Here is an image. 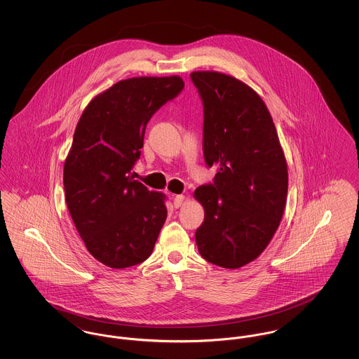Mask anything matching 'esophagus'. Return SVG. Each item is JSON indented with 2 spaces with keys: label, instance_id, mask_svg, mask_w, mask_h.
Returning a JSON list of instances; mask_svg holds the SVG:
<instances>
[{
  "label": "esophagus",
  "instance_id": "esophagus-1",
  "mask_svg": "<svg viewBox=\"0 0 359 359\" xmlns=\"http://www.w3.org/2000/svg\"><path fill=\"white\" fill-rule=\"evenodd\" d=\"M183 202H184V195H176L173 199V207L179 208V207H182Z\"/></svg>",
  "mask_w": 359,
  "mask_h": 359
}]
</instances>
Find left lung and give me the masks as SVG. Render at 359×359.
Masks as SVG:
<instances>
[{
	"label": "left lung",
	"mask_w": 359,
	"mask_h": 359,
	"mask_svg": "<svg viewBox=\"0 0 359 359\" xmlns=\"http://www.w3.org/2000/svg\"><path fill=\"white\" fill-rule=\"evenodd\" d=\"M203 103L205 165L212 183L196 188L205 221L195 233L205 261L237 269L268 246L284 214L288 171L273 120L249 86L221 72H192Z\"/></svg>",
	"instance_id": "left-lung-1"
}]
</instances>
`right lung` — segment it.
<instances>
[{"label": "right lung", "instance_id": "1", "mask_svg": "<svg viewBox=\"0 0 359 359\" xmlns=\"http://www.w3.org/2000/svg\"><path fill=\"white\" fill-rule=\"evenodd\" d=\"M183 88L180 76L121 81L88 103L76 125L65 163L66 202L103 265L129 268L152 255L167 219L164 195L135 180L132 170L148 122Z\"/></svg>", "mask_w": 359, "mask_h": 359}]
</instances>
